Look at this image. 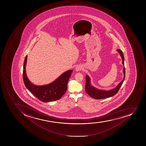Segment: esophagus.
Segmentation results:
<instances>
[{"mask_svg": "<svg viewBox=\"0 0 146 146\" xmlns=\"http://www.w3.org/2000/svg\"><path fill=\"white\" fill-rule=\"evenodd\" d=\"M76 71H80L81 70H82L83 69V67L81 65H78L76 67Z\"/></svg>", "mask_w": 146, "mask_h": 146, "instance_id": "obj_1", "label": "esophagus"}]
</instances>
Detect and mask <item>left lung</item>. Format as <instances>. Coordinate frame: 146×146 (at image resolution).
<instances>
[{
	"instance_id": "obj_1",
	"label": "left lung",
	"mask_w": 146,
	"mask_h": 146,
	"mask_svg": "<svg viewBox=\"0 0 146 146\" xmlns=\"http://www.w3.org/2000/svg\"><path fill=\"white\" fill-rule=\"evenodd\" d=\"M117 51L119 53L120 56L122 58V64L124 65V67L123 69V73L124 74L123 78L117 87L113 89H111L110 90H101L96 88L91 84L90 78L88 75L86 76V85L85 91L87 94L92 97V98L95 99H103L106 98H109L113 96L117 93L119 89L120 88L121 86L123 84V82L124 81L125 76V70L124 68V58L123 54L122 51L120 49L117 50Z\"/></svg>"
}]
</instances>
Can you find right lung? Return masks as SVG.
Instances as JSON below:
<instances>
[{
	"label": "right lung",
	"mask_w": 146,
	"mask_h": 146,
	"mask_svg": "<svg viewBox=\"0 0 146 146\" xmlns=\"http://www.w3.org/2000/svg\"><path fill=\"white\" fill-rule=\"evenodd\" d=\"M27 55L24 59L23 69V82L27 89L36 98L44 102L55 101L60 99L66 91L68 82L73 70L65 71L53 82L48 84L35 85L31 82L27 76Z\"/></svg>",
	"instance_id": "add662e5"
}]
</instances>
